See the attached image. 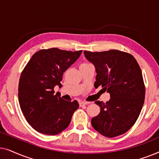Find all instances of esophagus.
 <instances>
[{"label":"esophagus","instance_id":"obj_1","mask_svg":"<svg viewBox=\"0 0 159 159\" xmlns=\"http://www.w3.org/2000/svg\"><path fill=\"white\" fill-rule=\"evenodd\" d=\"M90 102L81 101V102H80V106H84V105H88V104H90Z\"/></svg>","mask_w":159,"mask_h":159}]
</instances>
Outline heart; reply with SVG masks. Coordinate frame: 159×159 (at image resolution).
Returning a JSON list of instances; mask_svg holds the SVG:
<instances>
[{"mask_svg": "<svg viewBox=\"0 0 159 159\" xmlns=\"http://www.w3.org/2000/svg\"><path fill=\"white\" fill-rule=\"evenodd\" d=\"M87 64V63H83V64Z\"/></svg>", "mask_w": 159, "mask_h": 159, "instance_id": "heart-1", "label": "heart"}]
</instances>
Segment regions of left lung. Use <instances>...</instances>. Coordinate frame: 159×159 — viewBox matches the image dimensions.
Listing matches in <instances>:
<instances>
[{
    "instance_id": "8db88e82",
    "label": "left lung",
    "mask_w": 159,
    "mask_h": 159,
    "mask_svg": "<svg viewBox=\"0 0 159 159\" xmlns=\"http://www.w3.org/2000/svg\"><path fill=\"white\" fill-rule=\"evenodd\" d=\"M86 59L95 66V88L101 85L110 94L109 101L95 103L101 108L91 119L93 127L107 138L127 132L138 119L145 100V86L140 67L133 56L111 50L84 51Z\"/></svg>"
}]
</instances>
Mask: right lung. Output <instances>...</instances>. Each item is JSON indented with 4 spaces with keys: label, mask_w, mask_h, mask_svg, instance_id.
I'll use <instances>...</instances> for the list:
<instances>
[{
    "label": "right lung",
    "mask_w": 159,
    "mask_h": 159,
    "mask_svg": "<svg viewBox=\"0 0 159 159\" xmlns=\"http://www.w3.org/2000/svg\"><path fill=\"white\" fill-rule=\"evenodd\" d=\"M82 52L55 48L40 50L32 56L21 73L19 104L28 123L38 132L56 135L64 131L79 108L77 101H65L53 89L56 85L61 88L63 74Z\"/></svg>",
    "instance_id": "obj_1"
}]
</instances>
